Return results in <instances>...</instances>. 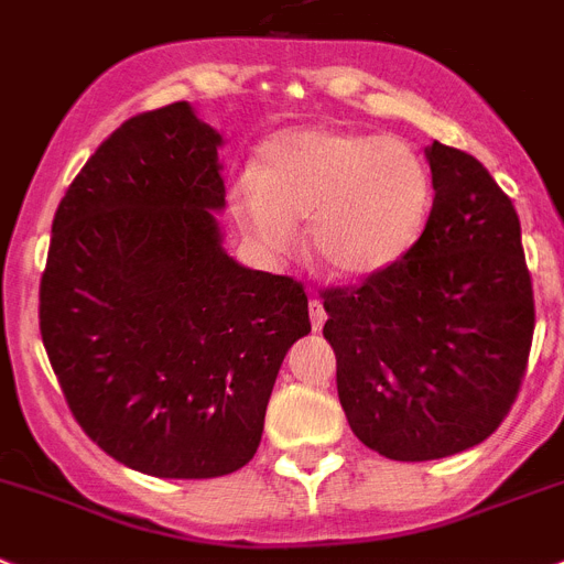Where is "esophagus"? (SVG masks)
<instances>
[{
    "instance_id": "obj_1",
    "label": "esophagus",
    "mask_w": 564,
    "mask_h": 564,
    "mask_svg": "<svg viewBox=\"0 0 564 564\" xmlns=\"http://www.w3.org/2000/svg\"><path fill=\"white\" fill-rule=\"evenodd\" d=\"M307 311H311V325H314V330H322V325H325V319H328V314H325L322 302L311 300V302H307Z\"/></svg>"
}]
</instances>
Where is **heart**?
I'll use <instances>...</instances> for the list:
<instances>
[{
  "mask_svg": "<svg viewBox=\"0 0 564 564\" xmlns=\"http://www.w3.org/2000/svg\"><path fill=\"white\" fill-rule=\"evenodd\" d=\"M236 228L264 257H285L296 223L336 279H370L416 248L433 210V173L411 142L345 128H291L262 144L257 173L228 187Z\"/></svg>",
  "mask_w": 564,
  "mask_h": 564,
  "instance_id": "obj_1",
  "label": "heart"
}]
</instances>
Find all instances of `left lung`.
I'll use <instances>...</instances> for the list:
<instances>
[{"label":"left lung","instance_id":"1","mask_svg":"<svg viewBox=\"0 0 564 564\" xmlns=\"http://www.w3.org/2000/svg\"><path fill=\"white\" fill-rule=\"evenodd\" d=\"M433 210L416 248L322 293L350 431L397 462L479 445L502 425L533 339V288L513 202L479 159L433 142Z\"/></svg>","mask_w":564,"mask_h":564}]
</instances>
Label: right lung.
<instances>
[{
    "label": "right lung",
    "mask_w": 564,
    "mask_h": 564,
    "mask_svg": "<svg viewBox=\"0 0 564 564\" xmlns=\"http://www.w3.org/2000/svg\"><path fill=\"white\" fill-rule=\"evenodd\" d=\"M219 144L187 102L128 119L62 196L40 285L70 413L159 479L248 465L282 359L311 334L296 279L225 253Z\"/></svg>",
    "instance_id": "1"
}]
</instances>
